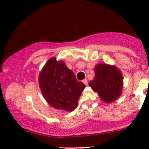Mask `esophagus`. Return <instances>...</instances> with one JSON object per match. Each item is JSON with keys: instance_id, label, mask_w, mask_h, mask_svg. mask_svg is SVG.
Listing matches in <instances>:
<instances>
[{"instance_id": "esophagus-1", "label": "esophagus", "mask_w": 149, "mask_h": 149, "mask_svg": "<svg viewBox=\"0 0 149 149\" xmlns=\"http://www.w3.org/2000/svg\"><path fill=\"white\" fill-rule=\"evenodd\" d=\"M83 82H84V84H85L86 86H87V85H88V80H87L86 79H84V80H83Z\"/></svg>"}]
</instances>
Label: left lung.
<instances>
[{"instance_id":"8db88e82","label":"left lung","mask_w":149,"mask_h":149,"mask_svg":"<svg viewBox=\"0 0 149 149\" xmlns=\"http://www.w3.org/2000/svg\"><path fill=\"white\" fill-rule=\"evenodd\" d=\"M95 76L90 81L89 86L97 92L104 102L110 103L122 94L123 74L116 67L105 63H99L94 68Z\"/></svg>"}]
</instances>
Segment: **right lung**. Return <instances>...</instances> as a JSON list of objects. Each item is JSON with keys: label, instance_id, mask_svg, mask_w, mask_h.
Masks as SVG:
<instances>
[{"label": "right lung", "instance_id": "obj_1", "mask_svg": "<svg viewBox=\"0 0 149 149\" xmlns=\"http://www.w3.org/2000/svg\"><path fill=\"white\" fill-rule=\"evenodd\" d=\"M39 84L44 98L50 106L71 111L78 106V100L86 87L78 81L74 73L62 61L51 58L39 76Z\"/></svg>", "mask_w": 149, "mask_h": 149}]
</instances>
